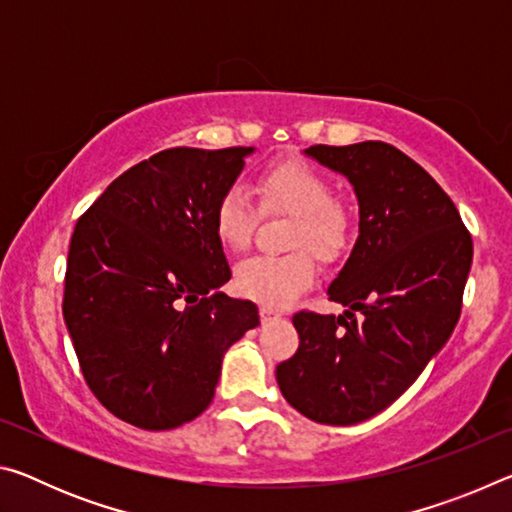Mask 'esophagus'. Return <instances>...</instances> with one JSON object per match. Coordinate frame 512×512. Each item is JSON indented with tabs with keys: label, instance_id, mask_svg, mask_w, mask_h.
I'll return each mask as SVG.
<instances>
[{
	"label": "esophagus",
	"instance_id": "1",
	"mask_svg": "<svg viewBox=\"0 0 512 512\" xmlns=\"http://www.w3.org/2000/svg\"><path fill=\"white\" fill-rule=\"evenodd\" d=\"M259 316H262V320L280 318V314H277V311H275V309H271V307H259Z\"/></svg>",
	"mask_w": 512,
	"mask_h": 512
}]
</instances>
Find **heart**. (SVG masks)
Segmentation results:
<instances>
[{"mask_svg":"<svg viewBox=\"0 0 512 512\" xmlns=\"http://www.w3.org/2000/svg\"><path fill=\"white\" fill-rule=\"evenodd\" d=\"M257 194L266 212L296 214L287 244L298 250L246 259L235 271V287L244 298L266 307H287L316 277L309 249L323 262H334L345 253L350 241V214L334 198V185L325 173L300 160L268 164L257 178ZM257 219L259 210L244 185L232 183L223 189L214 205L212 223L225 248H248Z\"/></svg>","mask_w":512,"mask_h":512,"instance_id":"heart-1","label":"heart"}]
</instances>
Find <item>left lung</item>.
I'll return each instance as SVG.
<instances>
[{"label": "left lung", "mask_w": 512, "mask_h": 512, "mask_svg": "<svg viewBox=\"0 0 512 512\" xmlns=\"http://www.w3.org/2000/svg\"><path fill=\"white\" fill-rule=\"evenodd\" d=\"M305 153L350 180L359 237L327 289L348 309L298 311L300 345L275 377L293 409L345 427L391 406L452 336L472 237L443 187L395 146L316 144Z\"/></svg>", "instance_id": "1"}]
</instances>
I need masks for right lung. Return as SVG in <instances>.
<instances>
[{
    "mask_svg": "<svg viewBox=\"0 0 512 512\" xmlns=\"http://www.w3.org/2000/svg\"><path fill=\"white\" fill-rule=\"evenodd\" d=\"M253 151H160L76 221L63 318L90 391L119 420L164 431L198 418L223 354L259 325L255 302L216 291L232 273L212 223Z\"/></svg>",
    "mask_w": 512,
    "mask_h": 512,
    "instance_id": "1",
    "label": "right lung"
}]
</instances>
